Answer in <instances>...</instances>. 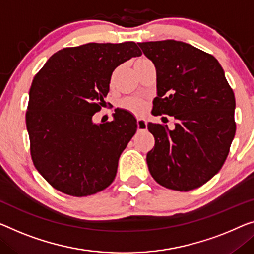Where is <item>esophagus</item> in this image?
<instances>
[{"mask_svg": "<svg viewBox=\"0 0 254 254\" xmlns=\"http://www.w3.org/2000/svg\"><path fill=\"white\" fill-rule=\"evenodd\" d=\"M137 127H138V131L147 130V121L145 119H138Z\"/></svg>", "mask_w": 254, "mask_h": 254, "instance_id": "1", "label": "esophagus"}]
</instances>
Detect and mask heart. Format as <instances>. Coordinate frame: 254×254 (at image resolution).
I'll use <instances>...</instances> for the list:
<instances>
[{"label":"heart","instance_id":"heart-1","mask_svg":"<svg viewBox=\"0 0 254 254\" xmlns=\"http://www.w3.org/2000/svg\"><path fill=\"white\" fill-rule=\"evenodd\" d=\"M122 107L134 114H141L146 109V103L140 98H128L122 103Z\"/></svg>","mask_w":254,"mask_h":254}]
</instances>
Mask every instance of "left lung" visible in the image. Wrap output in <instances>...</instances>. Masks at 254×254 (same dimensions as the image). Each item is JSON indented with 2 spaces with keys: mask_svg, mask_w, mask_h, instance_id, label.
Masks as SVG:
<instances>
[{
  "mask_svg": "<svg viewBox=\"0 0 254 254\" xmlns=\"http://www.w3.org/2000/svg\"><path fill=\"white\" fill-rule=\"evenodd\" d=\"M156 67L155 115L176 119L169 130L148 123L155 138L147 153L151 177L169 189L188 191L217 175L236 132L235 96L217 59L181 42L138 43Z\"/></svg>",
  "mask_w": 254,
  "mask_h": 254,
  "instance_id": "1",
  "label": "left lung"
}]
</instances>
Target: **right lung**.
<instances>
[{
	"label": "right lung",
	"mask_w": 254,
	"mask_h": 254,
	"mask_svg": "<svg viewBox=\"0 0 254 254\" xmlns=\"http://www.w3.org/2000/svg\"><path fill=\"white\" fill-rule=\"evenodd\" d=\"M141 56L134 42L86 43L52 55L33 79L26 112L33 163L52 187L88 196L115 179L119 158L137 131V120L115 109L96 124L113 71Z\"/></svg>",
	"instance_id": "add662e5"
}]
</instances>
